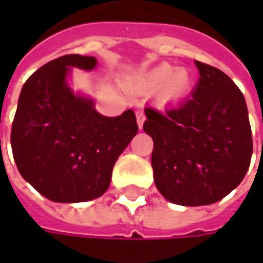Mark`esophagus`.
I'll list each match as a JSON object with an SVG mask.
<instances>
[{"label": "esophagus", "mask_w": 263, "mask_h": 263, "mask_svg": "<svg viewBox=\"0 0 263 263\" xmlns=\"http://www.w3.org/2000/svg\"><path fill=\"white\" fill-rule=\"evenodd\" d=\"M136 120H137V126H139V128L142 130V127H143V123H145V120H146V117H145V112H143V109H137V111H136Z\"/></svg>", "instance_id": "1"}]
</instances>
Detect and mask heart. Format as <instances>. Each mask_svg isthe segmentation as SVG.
Wrapping results in <instances>:
<instances>
[{
	"instance_id": "obj_1",
	"label": "heart",
	"mask_w": 263,
	"mask_h": 263,
	"mask_svg": "<svg viewBox=\"0 0 263 263\" xmlns=\"http://www.w3.org/2000/svg\"><path fill=\"white\" fill-rule=\"evenodd\" d=\"M139 85L145 89L157 90L162 88V93L167 99H183L192 90L193 80L190 73L186 68H177L170 64H161V66L152 68L149 73L139 79Z\"/></svg>"
}]
</instances>
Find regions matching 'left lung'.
I'll return each instance as SVG.
<instances>
[{
  "instance_id": "1",
  "label": "left lung",
  "mask_w": 263,
  "mask_h": 263,
  "mask_svg": "<svg viewBox=\"0 0 263 263\" xmlns=\"http://www.w3.org/2000/svg\"><path fill=\"white\" fill-rule=\"evenodd\" d=\"M196 67L200 77L184 102L165 111L145 108L157 189L183 206L227 196L246 176L253 152L241 90L217 67L200 61Z\"/></svg>"
}]
</instances>
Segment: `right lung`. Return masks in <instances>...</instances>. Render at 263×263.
I'll use <instances>...</instances> for the list:
<instances>
[{"label": "right lung", "instance_id": "right-lung-1", "mask_svg": "<svg viewBox=\"0 0 263 263\" xmlns=\"http://www.w3.org/2000/svg\"><path fill=\"white\" fill-rule=\"evenodd\" d=\"M95 57L52 60L26 80L11 127L18 173L46 199L60 203L102 196L117 158L136 136V116H101L93 101L67 85L70 67L93 70Z\"/></svg>", "mask_w": 263, "mask_h": 263}]
</instances>
